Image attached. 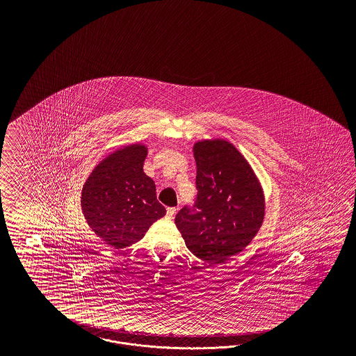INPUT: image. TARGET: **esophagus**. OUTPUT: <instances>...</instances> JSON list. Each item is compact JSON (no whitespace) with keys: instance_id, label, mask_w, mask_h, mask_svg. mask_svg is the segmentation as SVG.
<instances>
[{"instance_id":"esophagus-1","label":"esophagus","mask_w":356,"mask_h":356,"mask_svg":"<svg viewBox=\"0 0 356 356\" xmlns=\"http://www.w3.org/2000/svg\"><path fill=\"white\" fill-rule=\"evenodd\" d=\"M176 211H177V209H176V207H168V209H167V218L172 219L175 214H176Z\"/></svg>"}]
</instances>
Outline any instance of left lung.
<instances>
[{"label": "left lung", "instance_id": "left-lung-1", "mask_svg": "<svg viewBox=\"0 0 356 356\" xmlns=\"http://www.w3.org/2000/svg\"><path fill=\"white\" fill-rule=\"evenodd\" d=\"M197 198L175 223L195 257L218 265L240 253L257 235L265 197L248 161L226 140L195 142Z\"/></svg>", "mask_w": 356, "mask_h": 356}]
</instances>
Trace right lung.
<instances>
[{
    "label": "right lung",
    "instance_id": "add662e5",
    "mask_svg": "<svg viewBox=\"0 0 356 356\" xmlns=\"http://www.w3.org/2000/svg\"><path fill=\"white\" fill-rule=\"evenodd\" d=\"M147 147L124 146L109 154L90 173L81 207L87 225L115 249L140 241L149 227L165 214L152 179L143 172Z\"/></svg>",
    "mask_w": 356,
    "mask_h": 356
}]
</instances>
